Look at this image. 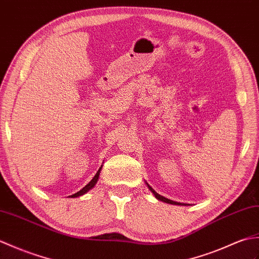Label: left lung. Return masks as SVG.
Segmentation results:
<instances>
[{
  "label": "left lung",
  "mask_w": 259,
  "mask_h": 259,
  "mask_svg": "<svg viewBox=\"0 0 259 259\" xmlns=\"http://www.w3.org/2000/svg\"><path fill=\"white\" fill-rule=\"evenodd\" d=\"M147 184V183H146ZM147 186H148V188L149 189H151V192L155 195V197H156L157 199H159V200H162V202H165V203H168V204H173V205H181L180 203H176V202H174V200H170V199H168V198H165L164 196H162V195H159V194H157L156 192H155L154 191V189L151 187V186H149L148 185V184H147Z\"/></svg>",
  "instance_id": "1"
}]
</instances>
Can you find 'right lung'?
I'll list each match as a JSON object with an SVG mask.
<instances>
[{
	"label": "right lung",
	"instance_id": "obj_1",
	"mask_svg": "<svg viewBox=\"0 0 259 259\" xmlns=\"http://www.w3.org/2000/svg\"><path fill=\"white\" fill-rule=\"evenodd\" d=\"M101 169H102V167H100V169L97 170V173H96V174H95V176L93 177V180H92V181L88 184V185H86L85 187H83L79 192H77V193H75V194L71 195V197H78V196H82V195H84L85 193H88L91 188H93V187L95 186V184H96L97 180H99V176H100V171H101Z\"/></svg>",
	"mask_w": 259,
	"mask_h": 259
}]
</instances>
